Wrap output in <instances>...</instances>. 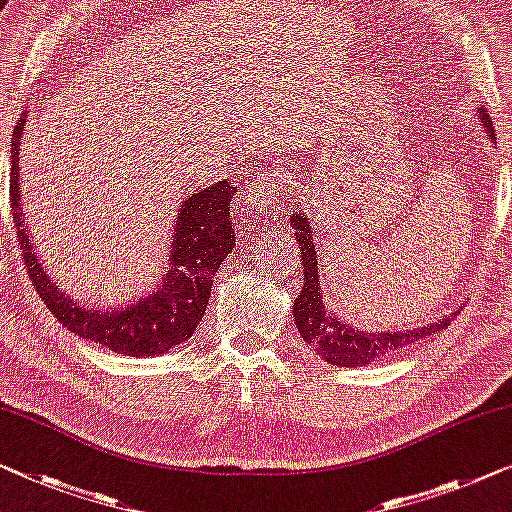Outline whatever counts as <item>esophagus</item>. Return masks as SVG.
Masks as SVG:
<instances>
[{
  "mask_svg": "<svg viewBox=\"0 0 512 512\" xmlns=\"http://www.w3.org/2000/svg\"><path fill=\"white\" fill-rule=\"evenodd\" d=\"M264 179H259L250 193L246 195V213H253L257 218L266 216H278L280 211V188L276 186V174H262Z\"/></svg>",
  "mask_w": 512,
  "mask_h": 512,
  "instance_id": "esophagus-1",
  "label": "esophagus"
}]
</instances>
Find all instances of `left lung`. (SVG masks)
<instances>
[{
  "label": "left lung",
  "instance_id": "obj_1",
  "mask_svg": "<svg viewBox=\"0 0 512 512\" xmlns=\"http://www.w3.org/2000/svg\"><path fill=\"white\" fill-rule=\"evenodd\" d=\"M483 124L487 133L494 137L492 121L483 114ZM296 243L301 246V262H303V287L301 294L294 299V322L299 326L301 338L315 349V352L333 365H345V368H356V365H368L379 358H386L395 349H402L411 342H421L425 335H432L441 329H448L453 322L451 317L439 319L430 326H421L416 331H388V333H365L356 331L352 326L335 317V312L322 301V287H319V266H317V250L312 243V230L308 218L299 216L289 218Z\"/></svg>",
  "mask_w": 512,
  "mask_h": 512
}]
</instances>
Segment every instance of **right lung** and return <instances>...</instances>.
I'll use <instances>...</instances> for the list:
<instances>
[{
  "label": "right lung",
  "mask_w": 512,
  "mask_h": 512,
  "mask_svg": "<svg viewBox=\"0 0 512 512\" xmlns=\"http://www.w3.org/2000/svg\"><path fill=\"white\" fill-rule=\"evenodd\" d=\"M22 126H25V117L13 128L11 211L29 280L45 308L71 333L101 347H110L117 354L154 356L186 342L207 310L213 276L234 248L236 234L230 211L236 188L223 179L200 193H193L183 202L177 225H174L165 280L156 292L126 310H87L59 292L55 282H50L48 273L38 264L27 225L22 223L18 193V144Z\"/></svg>",
  "instance_id": "add662e5"
}]
</instances>
